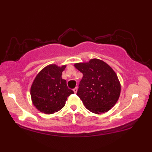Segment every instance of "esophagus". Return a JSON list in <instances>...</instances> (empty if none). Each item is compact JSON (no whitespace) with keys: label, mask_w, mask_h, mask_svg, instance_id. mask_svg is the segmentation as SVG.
I'll list each match as a JSON object with an SVG mask.
<instances>
[{"label":"esophagus","mask_w":152,"mask_h":152,"mask_svg":"<svg viewBox=\"0 0 152 152\" xmlns=\"http://www.w3.org/2000/svg\"><path fill=\"white\" fill-rule=\"evenodd\" d=\"M73 91H74V93H76L77 91H78V88H77V87H76V88H74Z\"/></svg>","instance_id":"1"}]
</instances>
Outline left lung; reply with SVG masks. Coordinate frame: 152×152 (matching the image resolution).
Segmentation results:
<instances>
[{"instance_id":"8db88e82","label":"left lung","mask_w":152,"mask_h":152,"mask_svg":"<svg viewBox=\"0 0 152 152\" xmlns=\"http://www.w3.org/2000/svg\"><path fill=\"white\" fill-rule=\"evenodd\" d=\"M74 66L83 74L76 94L86 109L100 114L114 107L121 92L120 82L114 70L99 59L77 63Z\"/></svg>"}]
</instances>
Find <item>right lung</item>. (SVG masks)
<instances>
[{
    "mask_svg": "<svg viewBox=\"0 0 152 152\" xmlns=\"http://www.w3.org/2000/svg\"><path fill=\"white\" fill-rule=\"evenodd\" d=\"M66 66L59 67L51 64L40 71L31 87L33 105L45 114H53L61 110L73 91L67 86L66 80L61 78Z\"/></svg>",
    "mask_w": 152,
    "mask_h": 152,
    "instance_id": "1",
    "label": "right lung"
}]
</instances>
